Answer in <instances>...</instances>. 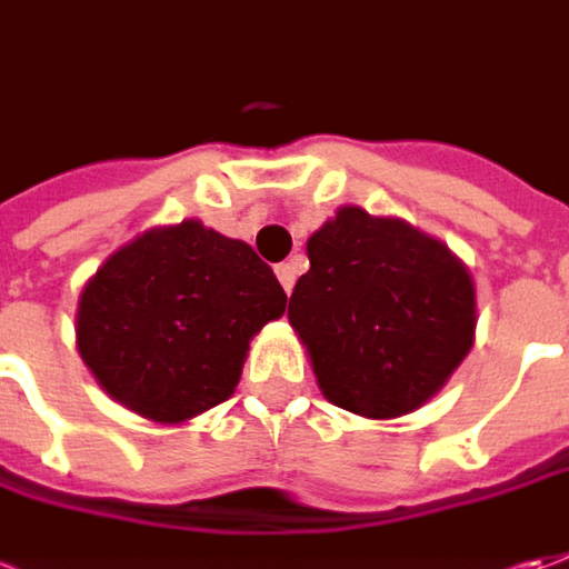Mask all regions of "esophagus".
<instances>
[{
  "mask_svg": "<svg viewBox=\"0 0 569 569\" xmlns=\"http://www.w3.org/2000/svg\"><path fill=\"white\" fill-rule=\"evenodd\" d=\"M276 276L278 281H281V288L291 293L293 281H297V266H293V262H281V266L276 269Z\"/></svg>",
  "mask_w": 569,
  "mask_h": 569,
  "instance_id": "34e87169",
  "label": "esophagus"
}]
</instances>
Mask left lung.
Returning a JSON list of instances; mask_svg holds the SVG:
<instances>
[{
	"instance_id": "left-lung-1",
	"label": "left lung",
	"mask_w": 569,
	"mask_h": 569,
	"mask_svg": "<svg viewBox=\"0 0 569 569\" xmlns=\"http://www.w3.org/2000/svg\"><path fill=\"white\" fill-rule=\"evenodd\" d=\"M288 322L319 391L366 419L436 398L476 341V284L448 243L395 216L341 206L307 240Z\"/></svg>"
}]
</instances>
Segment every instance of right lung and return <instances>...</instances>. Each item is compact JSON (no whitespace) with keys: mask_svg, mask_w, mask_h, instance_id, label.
<instances>
[{"mask_svg":"<svg viewBox=\"0 0 569 569\" xmlns=\"http://www.w3.org/2000/svg\"><path fill=\"white\" fill-rule=\"evenodd\" d=\"M288 293L250 243L197 219L118 247L83 284L80 360L137 417L181 426L234 395L250 341Z\"/></svg>","mask_w":569,"mask_h":569,"instance_id":"right-lung-1","label":"right lung"}]
</instances>
